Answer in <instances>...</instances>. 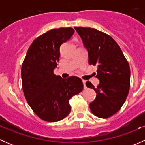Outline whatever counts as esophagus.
<instances>
[{
	"label": "esophagus",
	"mask_w": 145,
	"mask_h": 145,
	"mask_svg": "<svg viewBox=\"0 0 145 145\" xmlns=\"http://www.w3.org/2000/svg\"><path fill=\"white\" fill-rule=\"evenodd\" d=\"M83 81V86H84V88H86V81H84V80H83V81Z\"/></svg>",
	"instance_id": "esophagus-1"
}]
</instances>
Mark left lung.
Segmentation results:
<instances>
[{"mask_svg":"<svg viewBox=\"0 0 145 145\" xmlns=\"http://www.w3.org/2000/svg\"><path fill=\"white\" fill-rule=\"evenodd\" d=\"M88 52V62L97 66L96 88L90 81L88 88L96 93L95 100L90 104L92 113L106 118L120 110L130 89L131 69L120 47L106 33L92 28L75 27Z\"/></svg>","mask_w":145,"mask_h":145,"instance_id":"left-lung-1","label":"left lung"}]
</instances>
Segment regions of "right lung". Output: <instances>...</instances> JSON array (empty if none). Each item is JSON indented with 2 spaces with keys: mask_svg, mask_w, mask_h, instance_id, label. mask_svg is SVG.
I'll return each mask as SVG.
<instances>
[{
  "mask_svg": "<svg viewBox=\"0 0 145 145\" xmlns=\"http://www.w3.org/2000/svg\"><path fill=\"white\" fill-rule=\"evenodd\" d=\"M74 33L72 28H59L40 35L29 47L22 66L26 100L33 112L48 122L65 118L71 112V97L83 90V82L78 77L62 78L53 73L59 62L61 45Z\"/></svg>",
  "mask_w": 145,
  "mask_h": 145,
  "instance_id": "obj_1",
  "label": "right lung"
}]
</instances>
